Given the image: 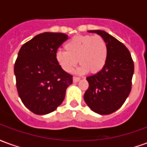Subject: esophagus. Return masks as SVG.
I'll use <instances>...</instances> for the list:
<instances>
[{
  "label": "esophagus",
  "instance_id": "34e87169",
  "mask_svg": "<svg viewBox=\"0 0 147 147\" xmlns=\"http://www.w3.org/2000/svg\"><path fill=\"white\" fill-rule=\"evenodd\" d=\"M80 80V78H79V77H76L74 76L73 77V82L74 83H77V82H79Z\"/></svg>",
  "mask_w": 147,
  "mask_h": 147
}]
</instances>
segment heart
<instances>
[{
  "label": "heart",
  "mask_w": 147,
  "mask_h": 147,
  "mask_svg": "<svg viewBox=\"0 0 147 147\" xmlns=\"http://www.w3.org/2000/svg\"><path fill=\"white\" fill-rule=\"evenodd\" d=\"M65 51L56 53V61L63 70L71 73L78 64L80 73L90 71L96 74L101 71L108 59V45L105 40L99 35H76L64 45Z\"/></svg>",
  "instance_id": "heart-1"
}]
</instances>
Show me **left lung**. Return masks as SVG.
I'll return each mask as SVG.
<instances>
[{"mask_svg": "<svg viewBox=\"0 0 147 147\" xmlns=\"http://www.w3.org/2000/svg\"><path fill=\"white\" fill-rule=\"evenodd\" d=\"M105 39L108 59L101 71L86 78L89 87L84 94L86 105L94 113L108 115L122 106L131 90L134 62L122 42L104 30H89Z\"/></svg>", "mask_w": 147, "mask_h": 147, "instance_id": "1", "label": "left lung"}]
</instances>
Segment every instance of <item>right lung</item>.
Masks as SVG:
<instances>
[{
	"instance_id": "obj_1",
	"label": "right lung",
	"mask_w": 147,
	"mask_h": 147,
	"mask_svg": "<svg viewBox=\"0 0 147 147\" xmlns=\"http://www.w3.org/2000/svg\"><path fill=\"white\" fill-rule=\"evenodd\" d=\"M63 33L39 34L22 45L15 63L18 94L32 113H52L63 102L72 76L65 72L56 61V53L67 40Z\"/></svg>"
}]
</instances>
